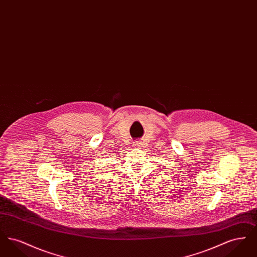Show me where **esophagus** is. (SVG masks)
<instances>
[{"mask_svg":"<svg viewBox=\"0 0 257 257\" xmlns=\"http://www.w3.org/2000/svg\"><path fill=\"white\" fill-rule=\"evenodd\" d=\"M135 147H142V144H141V143H140V142H136V143H135Z\"/></svg>","mask_w":257,"mask_h":257,"instance_id":"obj_1","label":"esophagus"}]
</instances>
